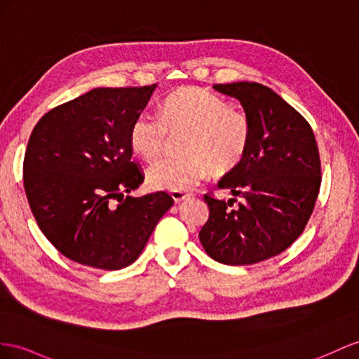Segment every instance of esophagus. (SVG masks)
Wrapping results in <instances>:
<instances>
[{
	"label": "esophagus",
	"mask_w": 359,
	"mask_h": 359,
	"mask_svg": "<svg viewBox=\"0 0 359 359\" xmlns=\"http://www.w3.org/2000/svg\"><path fill=\"white\" fill-rule=\"evenodd\" d=\"M171 197H172L174 201H176V203H180L182 200H185L188 197V194H187V192H182V191H172Z\"/></svg>",
	"instance_id": "34e87169"
}]
</instances>
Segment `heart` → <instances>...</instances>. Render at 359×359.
Returning a JSON list of instances; mask_svg holds the SVG:
<instances>
[{"mask_svg": "<svg viewBox=\"0 0 359 359\" xmlns=\"http://www.w3.org/2000/svg\"><path fill=\"white\" fill-rule=\"evenodd\" d=\"M180 140L182 158H167L147 170L153 189L188 191L210 172L227 176L249 153L253 128L243 110L206 89L185 86L163 100L161 114L144 112L130 127L132 149L147 161L163 154L171 137Z\"/></svg>", "mask_w": 359, "mask_h": 359, "instance_id": "heart-1", "label": "heart"}]
</instances>
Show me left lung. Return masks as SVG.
<instances>
[{
    "mask_svg": "<svg viewBox=\"0 0 359 359\" xmlns=\"http://www.w3.org/2000/svg\"><path fill=\"white\" fill-rule=\"evenodd\" d=\"M241 101L253 136L249 153L218 187L243 203L205 194L209 218L198 233L210 258L250 265L282 253L297 240L316 208L321 162L314 132L296 109L256 81L214 85Z\"/></svg>",
    "mask_w": 359,
    "mask_h": 359,
    "instance_id": "1",
    "label": "left lung"
}]
</instances>
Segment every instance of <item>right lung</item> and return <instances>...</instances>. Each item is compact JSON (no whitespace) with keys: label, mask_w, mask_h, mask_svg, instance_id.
<instances>
[{"label":"right lung","mask_w":359,"mask_h":359,"mask_svg":"<svg viewBox=\"0 0 359 359\" xmlns=\"http://www.w3.org/2000/svg\"><path fill=\"white\" fill-rule=\"evenodd\" d=\"M153 90L95 88L51 109L33 128L25 196L42 233L71 261L109 271L127 267L174 203L167 192L124 196L145 177L132 161L130 127Z\"/></svg>","instance_id":"right-lung-1"}]
</instances>
